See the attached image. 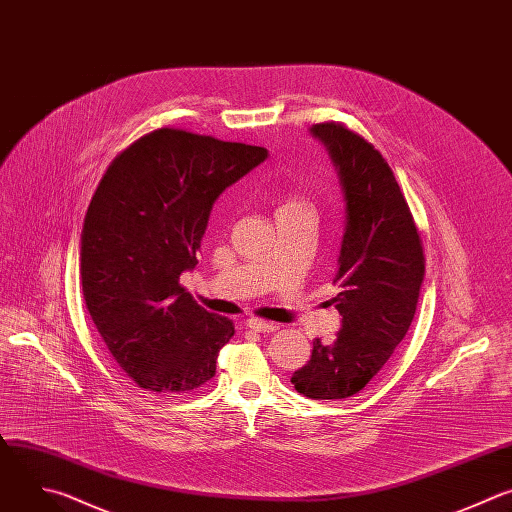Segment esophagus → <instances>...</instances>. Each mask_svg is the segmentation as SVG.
<instances>
[{
  "mask_svg": "<svg viewBox=\"0 0 512 512\" xmlns=\"http://www.w3.org/2000/svg\"><path fill=\"white\" fill-rule=\"evenodd\" d=\"M246 327L252 329V331H258V333H274V331H278L276 323H268V321H262V319H248Z\"/></svg>",
  "mask_w": 512,
  "mask_h": 512,
  "instance_id": "34e87169",
  "label": "esophagus"
}]
</instances>
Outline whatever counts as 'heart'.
I'll return each instance as SVG.
<instances>
[{"label":"heart","mask_w":512,"mask_h":512,"mask_svg":"<svg viewBox=\"0 0 512 512\" xmlns=\"http://www.w3.org/2000/svg\"><path fill=\"white\" fill-rule=\"evenodd\" d=\"M296 206H300V203L292 199V201H288V203H286V206H284V208H296Z\"/></svg>","instance_id":"heart-1"}]
</instances>
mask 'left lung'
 I'll list each match as a JSON object with an SVG mask.
<instances>
[{"instance_id":"obj_1","label":"left lung","mask_w":512,"mask_h":512,"mask_svg":"<svg viewBox=\"0 0 512 512\" xmlns=\"http://www.w3.org/2000/svg\"><path fill=\"white\" fill-rule=\"evenodd\" d=\"M337 171L345 228L333 282L341 329L313 343L311 361L292 373L298 393L345 399L387 363L410 329L424 282V250L403 193L381 153L341 123L311 127Z\"/></svg>"}]
</instances>
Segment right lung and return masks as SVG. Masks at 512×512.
I'll return each instance as SVG.
<instances>
[{"label":"right lung","instance_id":"right-lung-1","mask_svg":"<svg viewBox=\"0 0 512 512\" xmlns=\"http://www.w3.org/2000/svg\"><path fill=\"white\" fill-rule=\"evenodd\" d=\"M266 159L264 147L159 129L100 179L80 234L82 294L139 387L187 393L216 375L234 325L199 306L179 276L197 264L216 199Z\"/></svg>","mask_w":512,"mask_h":512}]
</instances>
